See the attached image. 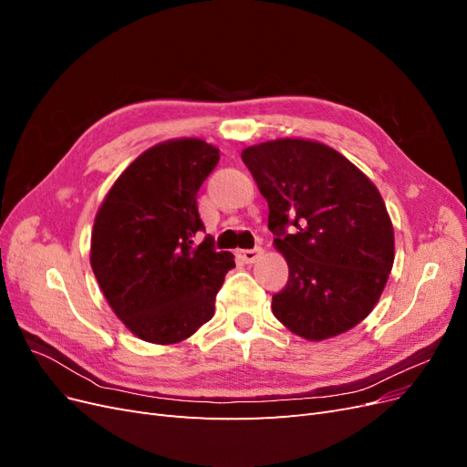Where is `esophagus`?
I'll use <instances>...</instances> for the list:
<instances>
[{"instance_id": "obj_1", "label": "esophagus", "mask_w": 467, "mask_h": 467, "mask_svg": "<svg viewBox=\"0 0 467 467\" xmlns=\"http://www.w3.org/2000/svg\"><path fill=\"white\" fill-rule=\"evenodd\" d=\"M263 255V249L261 247H255V249H244L239 251V257L244 259V263H255L259 257Z\"/></svg>"}]
</instances>
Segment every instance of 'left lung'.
<instances>
[{"label": "left lung", "instance_id": "1", "mask_svg": "<svg viewBox=\"0 0 467 467\" xmlns=\"http://www.w3.org/2000/svg\"><path fill=\"white\" fill-rule=\"evenodd\" d=\"M242 160L268 202V230L288 263L275 317L306 341L358 325L393 266V225L374 182L316 140L249 146Z\"/></svg>", "mask_w": 467, "mask_h": 467}]
</instances>
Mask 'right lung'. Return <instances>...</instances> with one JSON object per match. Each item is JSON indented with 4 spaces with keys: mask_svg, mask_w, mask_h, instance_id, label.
Segmentation results:
<instances>
[{
    "mask_svg": "<svg viewBox=\"0 0 467 467\" xmlns=\"http://www.w3.org/2000/svg\"><path fill=\"white\" fill-rule=\"evenodd\" d=\"M220 161L199 138L155 144L124 169L99 206L91 268L112 312L142 341L175 345L214 316L235 266L206 235L196 192Z\"/></svg>",
    "mask_w": 467,
    "mask_h": 467,
    "instance_id": "1",
    "label": "right lung"
}]
</instances>
